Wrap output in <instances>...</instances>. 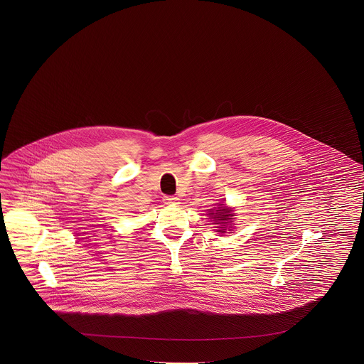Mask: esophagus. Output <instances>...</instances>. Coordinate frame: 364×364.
I'll use <instances>...</instances> for the list:
<instances>
[{"label":"esophagus","instance_id":"1","mask_svg":"<svg viewBox=\"0 0 364 364\" xmlns=\"http://www.w3.org/2000/svg\"><path fill=\"white\" fill-rule=\"evenodd\" d=\"M164 201H166V204L175 205V204H178V198H176V196H166Z\"/></svg>","mask_w":364,"mask_h":364}]
</instances>
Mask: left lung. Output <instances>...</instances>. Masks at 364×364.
<instances>
[{
  "label": "left lung",
  "mask_w": 364,
  "mask_h": 364,
  "mask_svg": "<svg viewBox=\"0 0 364 364\" xmlns=\"http://www.w3.org/2000/svg\"><path fill=\"white\" fill-rule=\"evenodd\" d=\"M210 212H212V213H208L210 218H212L213 220L218 221V223H215V224L221 225V227H218V228H220V231L219 232H225V227H227L228 221L233 219V218H232L233 213H231V210H227V208L224 207V204H220V207L215 208V210H210ZM230 227H231V225H230Z\"/></svg>",
  "instance_id": "obj_1"
}]
</instances>
